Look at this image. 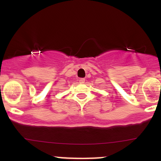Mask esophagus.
I'll return each mask as SVG.
<instances>
[{
  "label": "esophagus",
  "instance_id": "obj_1",
  "mask_svg": "<svg viewBox=\"0 0 161 161\" xmlns=\"http://www.w3.org/2000/svg\"><path fill=\"white\" fill-rule=\"evenodd\" d=\"M79 82L80 83H84L85 82V79L84 78H82L79 79Z\"/></svg>",
  "mask_w": 161,
  "mask_h": 161
}]
</instances>
